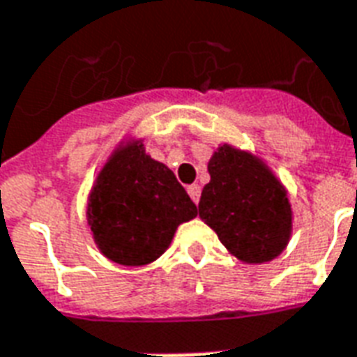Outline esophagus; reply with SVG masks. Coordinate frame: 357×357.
Segmentation results:
<instances>
[{
    "label": "esophagus",
    "mask_w": 357,
    "mask_h": 357,
    "mask_svg": "<svg viewBox=\"0 0 357 357\" xmlns=\"http://www.w3.org/2000/svg\"><path fill=\"white\" fill-rule=\"evenodd\" d=\"M187 192H189V197L192 199V202L195 204H199L200 200V185H197V183H192V185L187 187Z\"/></svg>",
    "instance_id": "obj_1"
}]
</instances>
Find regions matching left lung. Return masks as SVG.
<instances>
[{
    "mask_svg": "<svg viewBox=\"0 0 357 357\" xmlns=\"http://www.w3.org/2000/svg\"><path fill=\"white\" fill-rule=\"evenodd\" d=\"M208 172L212 179L202 189L200 219L240 261L274 259L291 232V208L278 179L231 145L219 147Z\"/></svg>",
    "mask_w": 357,
    "mask_h": 357,
    "instance_id": "obj_1",
    "label": "left lung"
}]
</instances>
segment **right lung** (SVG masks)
<instances>
[{
  "label": "right lung",
  "instance_id": "add662e5",
  "mask_svg": "<svg viewBox=\"0 0 357 357\" xmlns=\"http://www.w3.org/2000/svg\"><path fill=\"white\" fill-rule=\"evenodd\" d=\"M199 213L174 172L142 145L105 165L89 202V225L107 259L139 266L160 257L179 223Z\"/></svg>",
  "mask_w": 357,
  "mask_h": 357
}]
</instances>
